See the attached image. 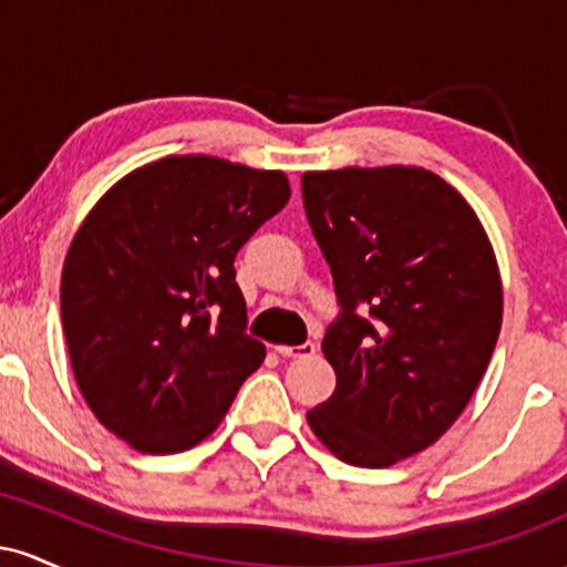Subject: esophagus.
Returning a JSON list of instances; mask_svg holds the SVG:
<instances>
[{"label":"esophagus","instance_id":"obj_1","mask_svg":"<svg viewBox=\"0 0 567 567\" xmlns=\"http://www.w3.org/2000/svg\"><path fill=\"white\" fill-rule=\"evenodd\" d=\"M275 351L279 357H285V360H306V357H315L317 347L311 341H306L298 343V347H275Z\"/></svg>","mask_w":567,"mask_h":567}]
</instances>
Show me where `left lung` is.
Instances as JSON below:
<instances>
[{
	"instance_id": "obj_1",
	"label": "left lung",
	"mask_w": 567,
	"mask_h": 567,
	"mask_svg": "<svg viewBox=\"0 0 567 567\" xmlns=\"http://www.w3.org/2000/svg\"><path fill=\"white\" fill-rule=\"evenodd\" d=\"M303 210L341 311L322 351L336 392L306 413L351 466L437 442L472 400L501 330V277L466 199L421 167L301 175Z\"/></svg>"
}]
</instances>
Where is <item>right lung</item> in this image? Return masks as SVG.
Here are the masks:
<instances>
[{
	"mask_svg": "<svg viewBox=\"0 0 567 567\" xmlns=\"http://www.w3.org/2000/svg\"><path fill=\"white\" fill-rule=\"evenodd\" d=\"M288 199L285 173L188 154L130 173L84 218L63 333L90 410L135 451L194 447L261 368L234 258Z\"/></svg>",
	"mask_w": 567,
	"mask_h": 567,
	"instance_id": "right-lung-1",
	"label": "right lung"
}]
</instances>
